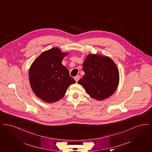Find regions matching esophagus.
Wrapping results in <instances>:
<instances>
[{
  "mask_svg": "<svg viewBox=\"0 0 152 152\" xmlns=\"http://www.w3.org/2000/svg\"><path fill=\"white\" fill-rule=\"evenodd\" d=\"M74 79H75V81H76V82H77V81H79V80L80 79V76H79V75H78V76H76V77H75Z\"/></svg>",
  "mask_w": 152,
  "mask_h": 152,
  "instance_id": "obj_1",
  "label": "esophagus"
}]
</instances>
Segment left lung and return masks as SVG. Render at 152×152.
Segmentation results:
<instances>
[{
    "mask_svg": "<svg viewBox=\"0 0 152 152\" xmlns=\"http://www.w3.org/2000/svg\"><path fill=\"white\" fill-rule=\"evenodd\" d=\"M85 75L77 83L87 94L97 100H102L116 91L119 83V72L115 62L107 56L89 54L83 64Z\"/></svg>",
    "mask_w": 152,
    "mask_h": 152,
    "instance_id": "1",
    "label": "left lung"
}]
</instances>
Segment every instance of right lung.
<instances>
[{
    "mask_svg": "<svg viewBox=\"0 0 152 152\" xmlns=\"http://www.w3.org/2000/svg\"><path fill=\"white\" fill-rule=\"evenodd\" d=\"M68 55L58 48L42 53L29 70V83L33 92L43 101L51 103L62 99L68 87L76 83L61 64Z\"/></svg>",
    "mask_w": 152,
    "mask_h": 152,
    "instance_id": "obj_1",
    "label": "right lung"
}]
</instances>
